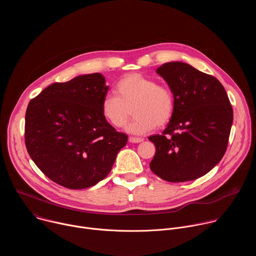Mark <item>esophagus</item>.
I'll return each instance as SVG.
<instances>
[{"mask_svg": "<svg viewBox=\"0 0 256 256\" xmlns=\"http://www.w3.org/2000/svg\"><path fill=\"white\" fill-rule=\"evenodd\" d=\"M128 140H130V142H140L144 140V138H136V136H130V138H128Z\"/></svg>", "mask_w": 256, "mask_h": 256, "instance_id": "esophagus-1", "label": "esophagus"}]
</instances>
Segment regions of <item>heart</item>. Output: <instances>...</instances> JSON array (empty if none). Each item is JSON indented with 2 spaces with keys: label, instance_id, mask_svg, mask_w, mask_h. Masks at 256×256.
Returning <instances> with one entry per match:
<instances>
[{
  "label": "heart",
  "instance_id": "heart-1",
  "mask_svg": "<svg viewBox=\"0 0 256 256\" xmlns=\"http://www.w3.org/2000/svg\"><path fill=\"white\" fill-rule=\"evenodd\" d=\"M116 93L106 95L101 104L103 118L114 128L126 126L132 109L136 118L128 130L138 134L166 124L173 116V92L151 78L140 74L126 75L118 82Z\"/></svg>",
  "mask_w": 256,
  "mask_h": 256
}]
</instances>
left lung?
Here are the masks:
<instances>
[{
  "mask_svg": "<svg viewBox=\"0 0 256 256\" xmlns=\"http://www.w3.org/2000/svg\"><path fill=\"white\" fill-rule=\"evenodd\" d=\"M157 72L173 92L175 108L162 134L148 138L156 147L150 168L169 182L194 180L223 158L232 105L220 81L188 64L166 62Z\"/></svg>",
  "mask_w": 256,
  "mask_h": 256,
  "instance_id": "left-lung-1",
  "label": "left lung"
}]
</instances>
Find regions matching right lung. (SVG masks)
I'll list each match as a JSON object with an SVG mask.
<instances>
[{"label": "right lung", "instance_id": "1", "mask_svg": "<svg viewBox=\"0 0 256 256\" xmlns=\"http://www.w3.org/2000/svg\"><path fill=\"white\" fill-rule=\"evenodd\" d=\"M108 92L99 72L54 83L31 99L25 114L26 149L56 184L83 190L110 172L128 136L102 116Z\"/></svg>", "mask_w": 256, "mask_h": 256}]
</instances>
